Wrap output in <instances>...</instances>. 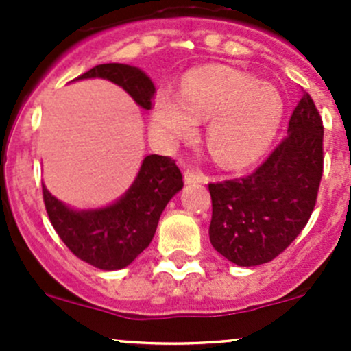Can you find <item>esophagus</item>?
Wrapping results in <instances>:
<instances>
[{
	"mask_svg": "<svg viewBox=\"0 0 351 351\" xmlns=\"http://www.w3.org/2000/svg\"><path fill=\"white\" fill-rule=\"evenodd\" d=\"M183 180H185V185H193V183H205L207 182V176L204 173L197 171V169H185L183 173Z\"/></svg>",
	"mask_w": 351,
	"mask_h": 351,
	"instance_id": "1",
	"label": "esophagus"
}]
</instances>
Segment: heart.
<instances>
[{
  "instance_id": "b5f03b06",
  "label": "heart",
  "mask_w": 351,
  "mask_h": 351,
  "mask_svg": "<svg viewBox=\"0 0 351 351\" xmlns=\"http://www.w3.org/2000/svg\"><path fill=\"white\" fill-rule=\"evenodd\" d=\"M285 104L270 83L229 66L210 64L190 71L182 93L161 88L151 105L154 136L168 146L190 141L207 122L208 153L224 168L256 162L274 144Z\"/></svg>"
}]
</instances>
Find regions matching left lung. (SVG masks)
I'll use <instances>...</instances> for the list:
<instances>
[{
	"label": "left lung",
	"mask_w": 351,
	"mask_h": 351,
	"mask_svg": "<svg viewBox=\"0 0 351 351\" xmlns=\"http://www.w3.org/2000/svg\"><path fill=\"white\" fill-rule=\"evenodd\" d=\"M323 120L309 93L289 120L287 137L254 173L210 183V243L239 267L268 263L309 221L323 176Z\"/></svg>",
	"instance_id": "8db88e82"
}]
</instances>
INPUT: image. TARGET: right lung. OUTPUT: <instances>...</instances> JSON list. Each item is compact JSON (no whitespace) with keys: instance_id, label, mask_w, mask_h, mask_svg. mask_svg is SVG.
Here are the masks:
<instances>
[{"instance_id":"1","label":"right lung","mask_w":351,"mask_h":351,"mask_svg":"<svg viewBox=\"0 0 351 351\" xmlns=\"http://www.w3.org/2000/svg\"><path fill=\"white\" fill-rule=\"evenodd\" d=\"M107 80L122 88L141 108H151L154 83L143 69L119 62L95 66L80 80ZM183 178L168 156L149 154L122 197L98 208H73L45 189L44 204L62 243L80 260L100 270H120L132 263L153 241L159 217L180 190Z\"/></svg>"}]
</instances>
